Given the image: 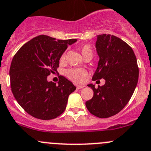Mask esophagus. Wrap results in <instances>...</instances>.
Segmentation results:
<instances>
[{
  "mask_svg": "<svg viewBox=\"0 0 151 151\" xmlns=\"http://www.w3.org/2000/svg\"><path fill=\"white\" fill-rule=\"evenodd\" d=\"M84 87H85V86H84V85H77L76 88L78 90H79V89H81V88H84Z\"/></svg>",
  "mask_w": 151,
  "mask_h": 151,
  "instance_id": "obj_1",
  "label": "esophagus"
}]
</instances>
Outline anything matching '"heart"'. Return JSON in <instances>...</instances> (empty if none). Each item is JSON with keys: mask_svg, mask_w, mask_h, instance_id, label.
Masks as SVG:
<instances>
[{"mask_svg": "<svg viewBox=\"0 0 151 151\" xmlns=\"http://www.w3.org/2000/svg\"><path fill=\"white\" fill-rule=\"evenodd\" d=\"M79 50L82 55L83 58L86 55H93V48L88 44L82 45L79 48ZM66 55L63 53L60 58V62H63L65 60ZM88 73L85 69L82 68H70L65 71V76L70 80L73 81L75 83H81L84 80Z\"/></svg>", "mask_w": 151, "mask_h": 151, "instance_id": "b5f03b06", "label": "heart"}]
</instances>
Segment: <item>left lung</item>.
I'll return each mask as SVG.
<instances>
[{
	"label": "left lung",
	"instance_id": "8db88e82",
	"mask_svg": "<svg viewBox=\"0 0 151 151\" xmlns=\"http://www.w3.org/2000/svg\"><path fill=\"white\" fill-rule=\"evenodd\" d=\"M96 51L99 56L93 81L106 80L103 86L95 88L92 99L85 103L90 112L99 118L119 113L133 94L139 80V66L132 48L121 39L110 34L97 37Z\"/></svg>",
	"mask_w": 151,
	"mask_h": 151
}]
</instances>
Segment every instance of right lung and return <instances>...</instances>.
<instances>
[{
    "label": "right lung",
    "mask_w": 151,
    "mask_h": 151,
    "mask_svg": "<svg viewBox=\"0 0 151 151\" xmlns=\"http://www.w3.org/2000/svg\"><path fill=\"white\" fill-rule=\"evenodd\" d=\"M76 40L37 36L13 57L9 69L11 91L18 103L33 117L52 120L66 109L69 95L76 87L62 76L58 84L48 82L47 76L58 73L60 56L67 45Z\"/></svg>",
    "instance_id": "1"
}]
</instances>
